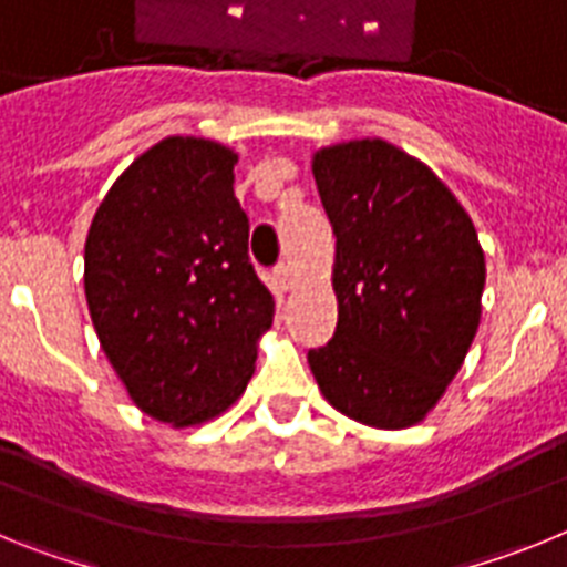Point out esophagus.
<instances>
[{
	"label": "esophagus",
	"mask_w": 567,
	"mask_h": 567,
	"mask_svg": "<svg viewBox=\"0 0 567 567\" xmlns=\"http://www.w3.org/2000/svg\"><path fill=\"white\" fill-rule=\"evenodd\" d=\"M275 275H278L280 287H284V289H292V284H295V269L289 267V264H280V267L275 269Z\"/></svg>",
	"instance_id": "esophagus-1"
}]
</instances>
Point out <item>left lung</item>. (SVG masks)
Here are the masks:
<instances>
[{
	"label": "left lung",
	"instance_id": "left-lung-1",
	"mask_svg": "<svg viewBox=\"0 0 567 567\" xmlns=\"http://www.w3.org/2000/svg\"><path fill=\"white\" fill-rule=\"evenodd\" d=\"M334 244L338 329L309 349L346 417L409 429L432 412L480 327L485 258L452 189L383 138L315 153Z\"/></svg>",
	"mask_w": 567,
	"mask_h": 567
}]
</instances>
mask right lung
Returning <instances> with one entry per match:
<instances>
[{"label": "right lung", "mask_w": 567, "mask_h": 567, "mask_svg": "<svg viewBox=\"0 0 567 567\" xmlns=\"http://www.w3.org/2000/svg\"><path fill=\"white\" fill-rule=\"evenodd\" d=\"M235 162L218 142L164 138L115 178L84 244V295L104 354L133 403L169 425L229 409L272 327Z\"/></svg>", "instance_id": "1"}]
</instances>
